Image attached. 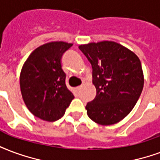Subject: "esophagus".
<instances>
[{
    "label": "esophagus",
    "mask_w": 160,
    "mask_h": 160,
    "mask_svg": "<svg viewBox=\"0 0 160 160\" xmlns=\"http://www.w3.org/2000/svg\"><path fill=\"white\" fill-rule=\"evenodd\" d=\"M81 87H82V86H77V87H75V90H76V92H80V90L81 89Z\"/></svg>",
    "instance_id": "1"
}]
</instances>
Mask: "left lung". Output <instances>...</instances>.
<instances>
[{"label":"left lung","mask_w":160,"mask_h":160,"mask_svg":"<svg viewBox=\"0 0 160 160\" xmlns=\"http://www.w3.org/2000/svg\"><path fill=\"white\" fill-rule=\"evenodd\" d=\"M92 66V83L97 95L86 109L92 120L110 125L131 113L143 89L144 75L139 58L111 41L79 46Z\"/></svg>","instance_id":"obj_1"}]
</instances>
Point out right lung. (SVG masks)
Segmentation results:
<instances>
[{
	"mask_svg": "<svg viewBox=\"0 0 160 160\" xmlns=\"http://www.w3.org/2000/svg\"><path fill=\"white\" fill-rule=\"evenodd\" d=\"M73 46L65 41L43 44L30 53L20 73V90L26 107L41 119L53 122L63 116L74 98L65 84L62 54Z\"/></svg>",
	"mask_w": 160,
	"mask_h": 160,
	"instance_id": "add662e5",
	"label": "right lung"
}]
</instances>
